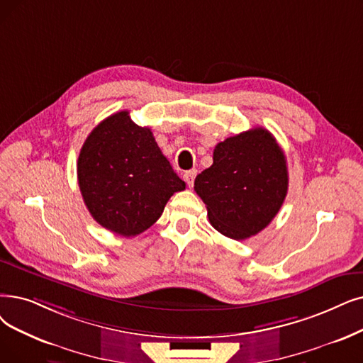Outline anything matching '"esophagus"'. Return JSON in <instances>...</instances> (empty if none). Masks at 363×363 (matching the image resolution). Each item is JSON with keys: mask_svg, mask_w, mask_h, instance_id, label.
<instances>
[{"mask_svg": "<svg viewBox=\"0 0 363 363\" xmlns=\"http://www.w3.org/2000/svg\"><path fill=\"white\" fill-rule=\"evenodd\" d=\"M196 175H197V170H196V169H193V170H186V172L184 173V181L186 182V185H188V186H193L194 179H196Z\"/></svg>", "mask_w": 363, "mask_h": 363, "instance_id": "34e87169", "label": "esophagus"}]
</instances>
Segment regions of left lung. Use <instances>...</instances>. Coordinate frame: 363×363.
I'll list each match as a JSON object with an SVG mask.
<instances>
[{
	"mask_svg": "<svg viewBox=\"0 0 363 363\" xmlns=\"http://www.w3.org/2000/svg\"><path fill=\"white\" fill-rule=\"evenodd\" d=\"M288 167L274 136L262 128L227 138L213 163L199 173L194 190L220 234L245 240L269 225L288 193Z\"/></svg>",
	"mask_w": 363,
	"mask_h": 363,
	"instance_id": "obj_1",
	"label": "left lung"
}]
</instances>
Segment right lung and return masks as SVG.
Returning <instances> with one entry per match:
<instances>
[{
    "label": "right lung",
    "mask_w": 363,
    "mask_h": 363,
    "mask_svg": "<svg viewBox=\"0 0 363 363\" xmlns=\"http://www.w3.org/2000/svg\"><path fill=\"white\" fill-rule=\"evenodd\" d=\"M77 177L93 219L124 238L150 228L173 193L185 190L151 129L135 124L128 111L109 116L90 132Z\"/></svg>",
    "instance_id": "add662e5"
}]
</instances>
